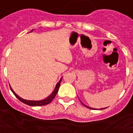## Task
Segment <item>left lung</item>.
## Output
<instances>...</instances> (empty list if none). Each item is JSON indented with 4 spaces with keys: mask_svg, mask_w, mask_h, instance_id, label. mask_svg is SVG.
Returning <instances> with one entry per match:
<instances>
[{
    "mask_svg": "<svg viewBox=\"0 0 133 133\" xmlns=\"http://www.w3.org/2000/svg\"><path fill=\"white\" fill-rule=\"evenodd\" d=\"M81 103H82V104H83V105H84V106H85V107H88V108H89V109H95L94 108H92V107H88V106H86V105H84V103H82V101H81ZM105 109V108H102V109Z\"/></svg>",
    "mask_w": 133,
    "mask_h": 133,
    "instance_id": "8db88e82",
    "label": "left lung"
}]
</instances>
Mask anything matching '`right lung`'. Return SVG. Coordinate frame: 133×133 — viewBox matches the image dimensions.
Segmentation results:
<instances>
[{
    "mask_svg": "<svg viewBox=\"0 0 133 133\" xmlns=\"http://www.w3.org/2000/svg\"><path fill=\"white\" fill-rule=\"evenodd\" d=\"M32 30H32L31 32H32ZM62 77H61V79H60L58 83H57L56 85V88H55L54 89V90L53 91V92L51 93V94H50L48 97H47V98H45V99L43 100H41V101H29V100H25L24 99V98L19 97L17 94H15V92L13 90V89L11 88V86H10V88H11V90L12 91V92L14 94V95H15V96H16V97H17V98H18L21 102H22V103L26 104V105H30V106H42V105H45L50 103L52 101V100L54 98V97L56 96L57 93H58V89L59 88H60V82H61V81H62Z\"/></svg>",
    "mask_w": 133,
    "mask_h": 133,
    "instance_id": "add662e5",
    "label": "right lung"
}]
</instances>
